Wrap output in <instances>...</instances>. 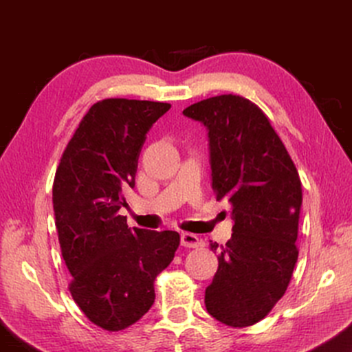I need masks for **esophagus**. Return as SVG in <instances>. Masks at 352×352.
<instances>
[{
	"instance_id": "34e87169",
	"label": "esophagus",
	"mask_w": 352,
	"mask_h": 352,
	"mask_svg": "<svg viewBox=\"0 0 352 352\" xmlns=\"http://www.w3.org/2000/svg\"><path fill=\"white\" fill-rule=\"evenodd\" d=\"M182 245L186 248H197L201 245V239L197 234L192 233H183L182 234Z\"/></svg>"
}]
</instances>
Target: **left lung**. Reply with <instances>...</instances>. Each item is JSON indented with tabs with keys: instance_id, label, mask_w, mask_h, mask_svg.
I'll return each mask as SVG.
<instances>
[{
	"instance_id": "1",
	"label": "left lung",
	"mask_w": 352,
	"mask_h": 352,
	"mask_svg": "<svg viewBox=\"0 0 352 352\" xmlns=\"http://www.w3.org/2000/svg\"><path fill=\"white\" fill-rule=\"evenodd\" d=\"M183 113L208 129L214 194L228 200L234 219L205 292L206 311L226 326H252L281 300L295 269L300 175L269 116L250 99L220 94Z\"/></svg>"
}]
</instances>
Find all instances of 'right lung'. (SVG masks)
Instances as JSON below:
<instances>
[{"label":"right lung","mask_w":352,"mask_h":352,"mask_svg":"<svg viewBox=\"0 0 352 352\" xmlns=\"http://www.w3.org/2000/svg\"><path fill=\"white\" fill-rule=\"evenodd\" d=\"M170 104L104 99L82 118L52 184L56 226L69 294L93 324L116 332L155 301L153 283L174 259L177 231L130 230L119 210L135 186L141 147Z\"/></svg>","instance_id":"add662e5"}]
</instances>
